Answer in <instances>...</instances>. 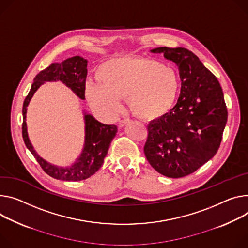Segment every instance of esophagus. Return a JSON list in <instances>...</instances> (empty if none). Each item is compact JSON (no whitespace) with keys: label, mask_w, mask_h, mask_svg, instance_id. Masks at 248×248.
<instances>
[{"label":"esophagus","mask_w":248,"mask_h":248,"mask_svg":"<svg viewBox=\"0 0 248 248\" xmlns=\"http://www.w3.org/2000/svg\"><path fill=\"white\" fill-rule=\"evenodd\" d=\"M129 123V120L128 119H125V120H122V121H120V123H119V125L121 126V127H123V126H124L125 124H127Z\"/></svg>","instance_id":"obj_1"}]
</instances>
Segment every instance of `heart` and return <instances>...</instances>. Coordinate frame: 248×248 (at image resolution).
<instances>
[{
	"label": "heart",
	"instance_id": "b5f03b06",
	"mask_svg": "<svg viewBox=\"0 0 248 248\" xmlns=\"http://www.w3.org/2000/svg\"><path fill=\"white\" fill-rule=\"evenodd\" d=\"M97 82L86 84L85 94L92 106L115 114L121 99H126L140 119L152 121L166 115L180 88L174 67L152 58L126 55L108 59L97 69Z\"/></svg>",
	"mask_w": 248,
	"mask_h": 248
}]
</instances>
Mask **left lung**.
Masks as SVG:
<instances>
[{
  "label": "left lung",
  "instance_id": "left-lung-1",
  "mask_svg": "<svg viewBox=\"0 0 248 248\" xmlns=\"http://www.w3.org/2000/svg\"><path fill=\"white\" fill-rule=\"evenodd\" d=\"M179 69L181 91L166 115L152 121L144 154L149 164L169 178L192 174L216 155L228 121V109L216 76L184 47H157Z\"/></svg>",
  "mask_w": 248,
  "mask_h": 248
}]
</instances>
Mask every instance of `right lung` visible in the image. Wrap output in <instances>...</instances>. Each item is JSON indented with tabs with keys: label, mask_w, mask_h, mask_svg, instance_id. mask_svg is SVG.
Listing matches in <instances>:
<instances>
[{
	"label": "right lung",
	"mask_w": 248,
	"mask_h": 248,
	"mask_svg": "<svg viewBox=\"0 0 248 248\" xmlns=\"http://www.w3.org/2000/svg\"><path fill=\"white\" fill-rule=\"evenodd\" d=\"M87 77V60L73 56L61 63H53L40 71L34 78L31 91L22 106V139L28 149L47 175L63 181H81L94 175L102 166L109 144L116 137L118 127L115 124H104L93 116L84 111L85 144L79 158L69 167H58L42 159L33 149L27 130V108L36 90L46 82L61 81L82 100L85 99Z\"/></svg>",
	"instance_id": "add662e5"
}]
</instances>
